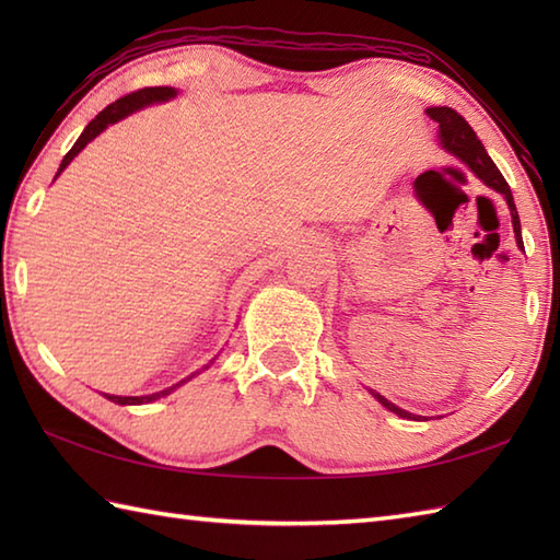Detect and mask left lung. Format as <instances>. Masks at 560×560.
Listing matches in <instances>:
<instances>
[{
    "instance_id": "1",
    "label": "left lung",
    "mask_w": 560,
    "mask_h": 560,
    "mask_svg": "<svg viewBox=\"0 0 560 560\" xmlns=\"http://www.w3.org/2000/svg\"><path fill=\"white\" fill-rule=\"evenodd\" d=\"M425 115L431 117L433 122H438L440 127V141H443V147L455 153L457 159H462L464 163L469 165V168L477 173L481 180L493 187L495 192L505 195V201L510 207V217H513V231H515V237H517V245H522V233H520V217H517V209H515V201H513V192H510V185L505 183V177L501 175V171L495 168V163L491 161L489 153H486L483 144L477 139V135H474V129L469 127V122L464 120V117L452 110V108H428ZM373 397L383 404V407H387L389 411H395L397 416H401V419H416V416H411L409 411H404L399 407H395V404L387 401L383 395H377V392H373Z\"/></svg>"
}]
</instances>
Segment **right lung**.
<instances>
[{
	"mask_svg": "<svg viewBox=\"0 0 560 560\" xmlns=\"http://www.w3.org/2000/svg\"><path fill=\"white\" fill-rule=\"evenodd\" d=\"M173 96H175V89H171V86H149V89H139V91L127 93V96H122V98H117L115 103H110L108 108L101 110V113H98L96 117H93V120L86 125V129H83L81 137L77 139V144L71 147L67 156L62 159V165H59L57 175L62 173V171L67 168V165L71 163V159H74L77 153H79L83 147H86L93 137H98L105 127L117 122V120H122V117H127L129 113L144 108V105L168 101V98H173ZM57 175H55V177H57ZM195 375H197V373H192L189 377H195ZM189 377H187V380H189ZM187 380H183V383H187ZM183 383H177V385H173V387H168V389H161V392H156V395H147V397H117V395H103V397H108V399L115 401V404H147V401H153V399H161V397H165V395H171V392H173L175 387H180Z\"/></svg>",
	"mask_w": 560,
	"mask_h": 560,
	"instance_id": "add662e5",
	"label": "right lung"
}]
</instances>
